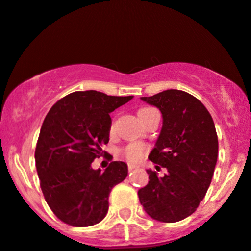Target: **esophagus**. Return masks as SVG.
I'll return each mask as SVG.
<instances>
[{
	"instance_id": "esophagus-1",
	"label": "esophagus",
	"mask_w": 251,
	"mask_h": 251,
	"mask_svg": "<svg viewBox=\"0 0 251 251\" xmlns=\"http://www.w3.org/2000/svg\"><path fill=\"white\" fill-rule=\"evenodd\" d=\"M136 166H134V165H128V171H130V172H132V171L133 170H136Z\"/></svg>"
}]
</instances>
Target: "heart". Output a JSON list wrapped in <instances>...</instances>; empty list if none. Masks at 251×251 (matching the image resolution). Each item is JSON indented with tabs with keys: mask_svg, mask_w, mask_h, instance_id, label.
I'll use <instances>...</instances> for the list:
<instances>
[{
	"mask_svg": "<svg viewBox=\"0 0 251 251\" xmlns=\"http://www.w3.org/2000/svg\"><path fill=\"white\" fill-rule=\"evenodd\" d=\"M150 109H152V108H142V109L139 110V113L147 112V110ZM146 152L147 147L141 143H131L123 150L124 156H125L128 161H132V162H137V161L141 160Z\"/></svg>",
	"mask_w": 251,
	"mask_h": 251,
	"instance_id": "1",
	"label": "heart"
}]
</instances>
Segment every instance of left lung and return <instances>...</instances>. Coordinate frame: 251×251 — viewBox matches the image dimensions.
<instances>
[{"label": "left lung", "instance_id": "left-lung-1", "mask_svg": "<svg viewBox=\"0 0 251 251\" xmlns=\"http://www.w3.org/2000/svg\"><path fill=\"white\" fill-rule=\"evenodd\" d=\"M141 99L162 114L149 160L167 173L160 178L147 170L149 183L138 190L139 202L155 220L176 223L197 209L212 181L219 149L214 121L202 102L185 91L171 89Z\"/></svg>", "mask_w": 251, "mask_h": 251}]
</instances>
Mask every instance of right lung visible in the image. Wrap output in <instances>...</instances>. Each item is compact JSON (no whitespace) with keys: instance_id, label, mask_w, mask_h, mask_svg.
I'll return each mask as SVG.
<instances>
[{"instance_id":"1","label":"right lung","mask_w":251,"mask_h":251,"mask_svg":"<svg viewBox=\"0 0 251 251\" xmlns=\"http://www.w3.org/2000/svg\"><path fill=\"white\" fill-rule=\"evenodd\" d=\"M133 96L75 91L62 97L48 112L37 141L35 160L39 185L55 215L71 226L100 223L109 207L113 186L127 176V165L112 161L104 172L91 162L105 155L109 113Z\"/></svg>"}]
</instances>
